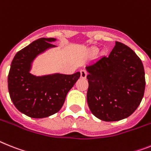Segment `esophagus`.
Instances as JSON below:
<instances>
[{"instance_id": "obj_1", "label": "esophagus", "mask_w": 151, "mask_h": 151, "mask_svg": "<svg viewBox=\"0 0 151 151\" xmlns=\"http://www.w3.org/2000/svg\"><path fill=\"white\" fill-rule=\"evenodd\" d=\"M87 72L85 70H81V78H83V79H85L87 78Z\"/></svg>"}]
</instances>
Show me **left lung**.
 <instances>
[{"instance_id":"8db88e82","label":"left lung","mask_w":151,"mask_h":151,"mask_svg":"<svg viewBox=\"0 0 151 151\" xmlns=\"http://www.w3.org/2000/svg\"><path fill=\"white\" fill-rule=\"evenodd\" d=\"M89 87L87 101L91 113L104 121H117L136 111L144 97L142 61L129 47L116 41L108 57L86 67Z\"/></svg>"}]
</instances>
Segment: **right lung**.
Returning <instances> with one entry per match:
<instances>
[{
    "mask_svg": "<svg viewBox=\"0 0 151 151\" xmlns=\"http://www.w3.org/2000/svg\"><path fill=\"white\" fill-rule=\"evenodd\" d=\"M56 38L42 37L18 51L11 62L8 74L11 99L20 112L32 118H44L60 111L68 91L79 79L81 73H54L42 76L30 73L39 55L57 46Z\"/></svg>",
    "mask_w": 151,
    "mask_h": 151,
    "instance_id": "right-lung-1",
    "label": "right lung"
}]
</instances>
